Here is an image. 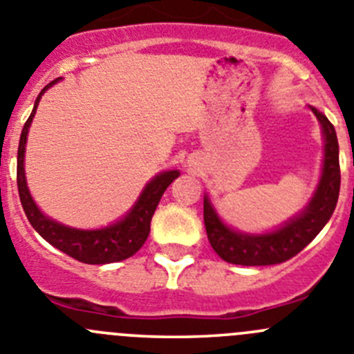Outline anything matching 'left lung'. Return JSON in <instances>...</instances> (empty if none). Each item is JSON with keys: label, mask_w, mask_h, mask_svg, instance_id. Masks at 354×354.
Segmentation results:
<instances>
[{"label": "left lung", "mask_w": 354, "mask_h": 354, "mask_svg": "<svg viewBox=\"0 0 354 354\" xmlns=\"http://www.w3.org/2000/svg\"><path fill=\"white\" fill-rule=\"evenodd\" d=\"M323 132V165L317 187L305 208L272 231L241 232L221 218L208 194H205V225L209 245L231 264L268 266L291 259L304 250L326 225L339 201L340 167L335 129L316 107H308Z\"/></svg>", "instance_id": "obj_1"}]
</instances>
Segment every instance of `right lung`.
Masks as SVG:
<instances>
[{
    "label": "right lung",
    "instance_id": "1",
    "mask_svg": "<svg viewBox=\"0 0 354 354\" xmlns=\"http://www.w3.org/2000/svg\"><path fill=\"white\" fill-rule=\"evenodd\" d=\"M59 81H62V77L54 79L53 82H49L38 93L33 111H31L30 118L24 123V129L21 132L17 149V189L19 197H21V205L35 231L44 240L49 241L53 247L68 254L70 257H74V259L86 264H107L123 261L127 257L133 256L145 245L146 238L149 234L151 216H153L155 209H157L158 203H160L162 194L180 176V171L171 169L155 174L145 185V189L139 194L138 201L133 203L132 208L122 218H118V221L106 225V227H70V225H65L47 216L42 209L38 208L35 199L31 197L30 189H28L26 171H24V155H26L28 133H30V127L33 123L35 113H37L38 102H40L42 95L49 90L50 86H54Z\"/></svg>",
    "mask_w": 354,
    "mask_h": 354
}]
</instances>
